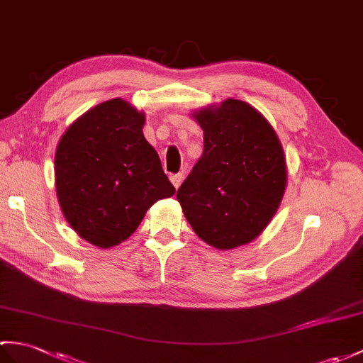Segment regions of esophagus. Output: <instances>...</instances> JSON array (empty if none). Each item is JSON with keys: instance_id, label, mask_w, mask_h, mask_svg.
Returning a JSON list of instances; mask_svg holds the SVG:
<instances>
[{"instance_id": "esophagus-1", "label": "esophagus", "mask_w": 363, "mask_h": 363, "mask_svg": "<svg viewBox=\"0 0 363 363\" xmlns=\"http://www.w3.org/2000/svg\"><path fill=\"white\" fill-rule=\"evenodd\" d=\"M182 178H184L182 173H178V174H172V176H170V181H172V184L174 185L176 189H178L179 185H181V182H182Z\"/></svg>"}]
</instances>
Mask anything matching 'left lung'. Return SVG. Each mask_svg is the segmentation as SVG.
Instances as JSON below:
<instances>
[{
	"mask_svg": "<svg viewBox=\"0 0 363 363\" xmlns=\"http://www.w3.org/2000/svg\"><path fill=\"white\" fill-rule=\"evenodd\" d=\"M204 151L176 193L198 237L216 249L250 242L284 195L286 159L264 116L241 100L193 113Z\"/></svg>",
	"mask_w": 363,
	"mask_h": 363,
	"instance_id": "left-lung-1",
	"label": "left lung"
}]
</instances>
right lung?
I'll list each match as a JSON object with an SVG mask.
<instances>
[{
    "label": "right lung",
    "mask_w": 363,
    "mask_h": 363,
    "mask_svg": "<svg viewBox=\"0 0 363 363\" xmlns=\"http://www.w3.org/2000/svg\"><path fill=\"white\" fill-rule=\"evenodd\" d=\"M143 123L145 114L113 99L79 117L58 142L55 187L62 212L97 247L131 237L147 210L176 191L143 138Z\"/></svg>",
    "instance_id": "obj_1"
}]
</instances>
